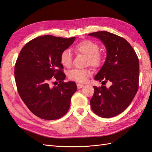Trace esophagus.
<instances>
[{"label":"esophagus","mask_w":152,"mask_h":152,"mask_svg":"<svg viewBox=\"0 0 152 152\" xmlns=\"http://www.w3.org/2000/svg\"><path fill=\"white\" fill-rule=\"evenodd\" d=\"M77 88L78 89H80V88L84 87V85L82 84H77Z\"/></svg>","instance_id":"esophagus-1"}]
</instances>
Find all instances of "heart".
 <instances>
[{
	"instance_id": "obj_1",
	"label": "heart",
	"mask_w": 152,
	"mask_h": 152,
	"mask_svg": "<svg viewBox=\"0 0 152 152\" xmlns=\"http://www.w3.org/2000/svg\"><path fill=\"white\" fill-rule=\"evenodd\" d=\"M99 45L93 41L86 39L76 45L75 50L77 52L84 55L87 57L86 63L94 68H98L104 61V56L99 50ZM60 61L63 66L69 68L72 66L73 56L69 50H64L61 53ZM91 75V72L87 69H73L68 73L69 79L79 83H84L88 78Z\"/></svg>"
}]
</instances>
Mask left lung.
Here are the masks:
<instances>
[{
    "instance_id": "8db88e82",
    "label": "left lung",
    "mask_w": 152,
    "mask_h": 152,
    "mask_svg": "<svg viewBox=\"0 0 152 152\" xmlns=\"http://www.w3.org/2000/svg\"><path fill=\"white\" fill-rule=\"evenodd\" d=\"M102 41L105 47L107 57L95 80L112 85L97 88L90 100L91 109L104 118L116 116L128 107L136 95L139 87V64L136 53L122 37L107 31L88 34ZM103 85V84H102Z\"/></svg>"
}]
</instances>
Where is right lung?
Masks as SVG:
<instances>
[{"label":"right lung","mask_w":152,"mask_h":152,"mask_svg":"<svg viewBox=\"0 0 152 152\" xmlns=\"http://www.w3.org/2000/svg\"><path fill=\"white\" fill-rule=\"evenodd\" d=\"M75 39L42 36L28 42L20 51L15 66L16 87L23 102L36 116L53 120L68 112L77 88L74 82L64 83L66 75L60 56ZM52 79L59 81L57 86L49 85Z\"/></svg>","instance_id":"1"}]
</instances>
